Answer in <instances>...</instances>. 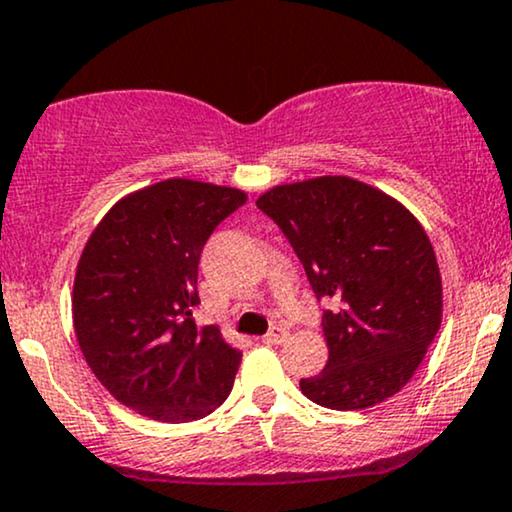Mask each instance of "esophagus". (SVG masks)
<instances>
[{"label": "esophagus", "instance_id": "1", "mask_svg": "<svg viewBox=\"0 0 512 512\" xmlns=\"http://www.w3.org/2000/svg\"><path fill=\"white\" fill-rule=\"evenodd\" d=\"M286 329H281V326H274L272 331H267V334L262 336V343H267V346H279V343L286 338Z\"/></svg>", "mask_w": 512, "mask_h": 512}]
</instances>
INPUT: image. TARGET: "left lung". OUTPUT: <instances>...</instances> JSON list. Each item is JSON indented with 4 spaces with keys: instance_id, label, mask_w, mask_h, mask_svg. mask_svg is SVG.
<instances>
[{
    "instance_id": "8db88e82",
    "label": "left lung",
    "mask_w": 512,
    "mask_h": 512,
    "mask_svg": "<svg viewBox=\"0 0 512 512\" xmlns=\"http://www.w3.org/2000/svg\"><path fill=\"white\" fill-rule=\"evenodd\" d=\"M303 262L329 360L300 389L331 410H362L412 379L441 326V274L403 205L346 176L276 186L257 200Z\"/></svg>"
}]
</instances>
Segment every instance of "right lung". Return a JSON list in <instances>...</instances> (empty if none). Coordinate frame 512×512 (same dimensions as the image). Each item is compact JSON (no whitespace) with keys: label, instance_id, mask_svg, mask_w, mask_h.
<instances>
[{"label":"right lung","instance_id":"obj_1","mask_svg":"<svg viewBox=\"0 0 512 512\" xmlns=\"http://www.w3.org/2000/svg\"><path fill=\"white\" fill-rule=\"evenodd\" d=\"M245 193L171 178L123 197L85 245L73 283L78 346L102 386L157 422H193L229 398L240 350L197 326V264Z\"/></svg>","mask_w":512,"mask_h":512}]
</instances>
